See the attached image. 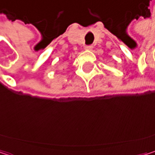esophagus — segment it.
<instances>
[{
	"mask_svg": "<svg viewBox=\"0 0 155 155\" xmlns=\"http://www.w3.org/2000/svg\"><path fill=\"white\" fill-rule=\"evenodd\" d=\"M84 48H85L86 50H91V49H92V46H85Z\"/></svg>",
	"mask_w": 155,
	"mask_h": 155,
	"instance_id": "1",
	"label": "esophagus"
}]
</instances>
